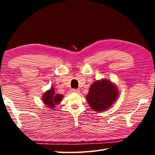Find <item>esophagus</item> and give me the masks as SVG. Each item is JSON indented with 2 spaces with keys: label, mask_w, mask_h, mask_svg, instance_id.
<instances>
[{
  "label": "esophagus",
  "mask_w": 155,
  "mask_h": 155,
  "mask_svg": "<svg viewBox=\"0 0 155 155\" xmlns=\"http://www.w3.org/2000/svg\"><path fill=\"white\" fill-rule=\"evenodd\" d=\"M72 91L74 93H78L79 92V90H78V89H72Z\"/></svg>",
  "instance_id": "34e87169"
}]
</instances>
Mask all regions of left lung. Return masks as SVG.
I'll return each instance as SVG.
<instances>
[{
  "instance_id": "obj_1",
  "label": "left lung",
  "mask_w": 155,
  "mask_h": 155,
  "mask_svg": "<svg viewBox=\"0 0 155 155\" xmlns=\"http://www.w3.org/2000/svg\"><path fill=\"white\" fill-rule=\"evenodd\" d=\"M118 90L114 83L107 79L96 81L92 83L86 98L95 111H104L116 101Z\"/></svg>"
}]
</instances>
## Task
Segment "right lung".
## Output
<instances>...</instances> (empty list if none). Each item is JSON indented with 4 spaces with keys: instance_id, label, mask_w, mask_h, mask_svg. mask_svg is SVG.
<instances>
[{
    "instance_id": "1",
    "label": "right lung",
    "mask_w": 155,
    "mask_h": 155,
    "mask_svg": "<svg viewBox=\"0 0 155 155\" xmlns=\"http://www.w3.org/2000/svg\"><path fill=\"white\" fill-rule=\"evenodd\" d=\"M63 95L61 94H55L54 88L51 87L48 91L44 93L43 96L44 103L50 108H54V106L57 104H59L61 102Z\"/></svg>"
}]
</instances>
